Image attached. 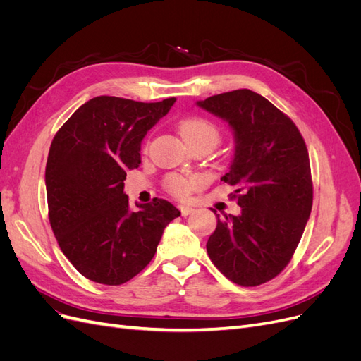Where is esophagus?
I'll return each mask as SVG.
<instances>
[{
    "label": "esophagus",
    "mask_w": 361,
    "mask_h": 361,
    "mask_svg": "<svg viewBox=\"0 0 361 361\" xmlns=\"http://www.w3.org/2000/svg\"><path fill=\"white\" fill-rule=\"evenodd\" d=\"M179 211H180V214H182L183 216H187V215H190V214L194 212V207L190 206V204H180V206H179Z\"/></svg>",
    "instance_id": "esophagus-1"
}]
</instances>
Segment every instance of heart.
<instances>
[{"label":"heart","mask_w":361,"mask_h":361,"mask_svg":"<svg viewBox=\"0 0 361 361\" xmlns=\"http://www.w3.org/2000/svg\"><path fill=\"white\" fill-rule=\"evenodd\" d=\"M179 133L188 147L203 146L212 150L221 141V130L212 120L202 116L185 117L179 123ZM199 176H183V174L170 173L164 179V188L174 197L185 199L202 185Z\"/></svg>","instance_id":"heart-1"}]
</instances>
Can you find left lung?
I'll use <instances>...</instances> for the list:
<instances>
[{
    "label": "left lung",
    "instance_id": "1",
    "mask_svg": "<svg viewBox=\"0 0 361 361\" xmlns=\"http://www.w3.org/2000/svg\"><path fill=\"white\" fill-rule=\"evenodd\" d=\"M227 120L236 140L223 180L241 214L218 218L206 250L212 264L239 286H259L288 267L312 211L309 152L297 125L264 96L248 89L199 102Z\"/></svg>",
    "mask_w": 361,
    "mask_h": 361
}]
</instances>
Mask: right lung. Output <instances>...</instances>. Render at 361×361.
Instances as JSON below:
<instances>
[{
	"label": "right lung",
	"instance_id": "1",
	"mask_svg": "<svg viewBox=\"0 0 361 361\" xmlns=\"http://www.w3.org/2000/svg\"><path fill=\"white\" fill-rule=\"evenodd\" d=\"M174 101L97 96L52 140L45 170L49 223L63 255L92 281L118 286L135 277L180 215L158 197L133 212L123 191L126 170L141 162V141Z\"/></svg>",
	"mask_w": 361,
	"mask_h": 361
}]
</instances>
